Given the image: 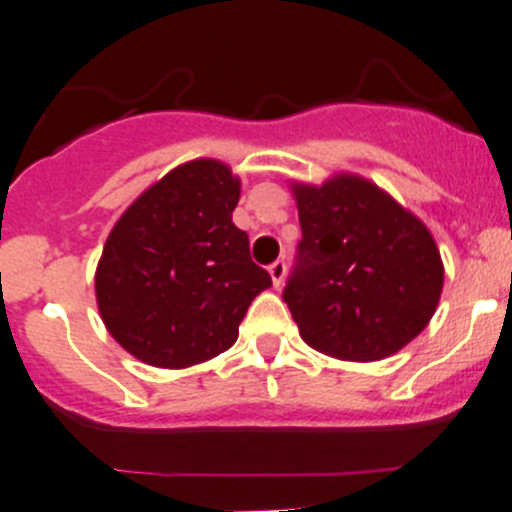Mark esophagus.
Segmentation results:
<instances>
[{
	"instance_id": "1",
	"label": "esophagus",
	"mask_w": 512,
	"mask_h": 512,
	"mask_svg": "<svg viewBox=\"0 0 512 512\" xmlns=\"http://www.w3.org/2000/svg\"><path fill=\"white\" fill-rule=\"evenodd\" d=\"M285 272H287V267H285V260H275L270 265V277H272V285L275 287H280L282 285V280H285Z\"/></svg>"
}]
</instances>
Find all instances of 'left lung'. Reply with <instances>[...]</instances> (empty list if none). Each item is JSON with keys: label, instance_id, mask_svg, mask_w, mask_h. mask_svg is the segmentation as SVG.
Returning a JSON list of instances; mask_svg holds the SVG:
<instances>
[{"label": "left lung", "instance_id": "left-lung-1", "mask_svg": "<svg viewBox=\"0 0 512 512\" xmlns=\"http://www.w3.org/2000/svg\"><path fill=\"white\" fill-rule=\"evenodd\" d=\"M302 240L285 297L300 337L355 362L395 355L428 327L443 260L428 227L357 175L292 185Z\"/></svg>", "mask_w": 512, "mask_h": 512}]
</instances>
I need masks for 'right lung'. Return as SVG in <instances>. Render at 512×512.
Instances as JSON below:
<instances>
[{"instance_id": "1", "label": "right lung", "mask_w": 512, "mask_h": 512, "mask_svg": "<svg viewBox=\"0 0 512 512\" xmlns=\"http://www.w3.org/2000/svg\"><path fill=\"white\" fill-rule=\"evenodd\" d=\"M240 177L217 160L167 172L104 242L94 292L109 335L155 367L197 365L230 350L250 302L272 285L235 227Z\"/></svg>"}]
</instances>
